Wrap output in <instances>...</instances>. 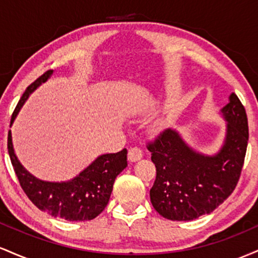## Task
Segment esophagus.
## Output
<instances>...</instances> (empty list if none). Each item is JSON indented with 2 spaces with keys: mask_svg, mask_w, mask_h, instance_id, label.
I'll return each mask as SVG.
<instances>
[{
  "mask_svg": "<svg viewBox=\"0 0 258 258\" xmlns=\"http://www.w3.org/2000/svg\"><path fill=\"white\" fill-rule=\"evenodd\" d=\"M142 156H143V152H142V150L139 149L138 147H131L128 149V160H130V161H132V162L138 161V160L142 159Z\"/></svg>",
  "mask_w": 258,
  "mask_h": 258,
  "instance_id": "esophagus-1",
  "label": "esophagus"
}]
</instances>
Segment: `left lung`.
<instances>
[{
    "label": "left lung",
    "instance_id": "left-lung-1",
    "mask_svg": "<svg viewBox=\"0 0 258 258\" xmlns=\"http://www.w3.org/2000/svg\"><path fill=\"white\" fill-rule=\"evenodd\" d=\"M222 114L227 120V136L224 146L214 156L194 152L171 128L147 143L156 167L150 201L162 217L195 220L217 209L235 189L246 154L247 116L234 93Z\"/></svg>",
    "mask_w": 258,
    "mask_h": 258
}]
</instances>
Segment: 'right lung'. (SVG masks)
Segmentation results:
<instances>
[{
  "label": "right lung",
  "mask_w": 258,
  "mask_h": 258,
  "mask_svg": "<svg viewBox=\"0 0 258 258\" xmlns=\"http://www.w3.org/2000/svg\"><path fill=\"white\" fill-rule=\"evenodd\" d=\"M52 73V70H47L28 86L12 114L11 123L29 94L47 81ZM7 147L19 184L31 203L41 211L67 221H90L96 218L108 205L115 178L127 166V150L122 149L119 153L100 155L69 182H43L29 173L17 159L11 131L8 132Z\"/></svg>",
  "instance_id": "add662e5"
}]
</instances>
